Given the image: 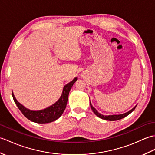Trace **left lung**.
Masks as SVG:
<instances>
[{"label":"left lung","instance_id":"obj_1","mask_svg":"<svg viewBox=\"0 0 155 155\" xmlns=\"http://www.w3.org/2000/svg\"><path fill=\"white\" fill-rule=\"evenodd\" d=\"M90 104H91V109L93 110V113L97 115L98 117H99L102 119H104V120H110V121H114V120H120L122 119V118H123L124 117H127V115H128L129 114H130L135 109V108L137 107V105L134 108H133L132 109L130 110L129 111L127 112V113H123V114H111V115H103L101 114L100 113H98L97 111V110L96 108H94L93 107V105L91 104V101H90Z\"/></svg>","mask_w":155,"mask_h":155}]
</instances>
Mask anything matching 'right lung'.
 <instances>
[{
    "label": "right lung",
    "instance_id": "right-lung-1",
    "mask_svg": "<svg viewBox=\"0 0 155 155\" xmlns=\"http://www.w3.org/2000/svg\"><path fill=\"white\" fill-rule=\"evenodd\" d=\"M77 79L78 78L75 77L70 83L64 85L61 96L56 103L51 105L50 107L40 110H32L28 109L16 99L12 91V95L16 106L24 114V116L27 118L28 120L39 124L49 123L58 119L63 113L67 104L69 92H70L72 85Z\"/></svg>",
    "mask_w": 155,
    "mask_h": 155
}]
</instances>
